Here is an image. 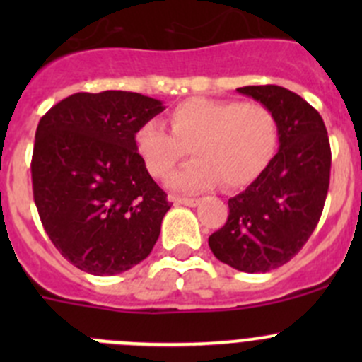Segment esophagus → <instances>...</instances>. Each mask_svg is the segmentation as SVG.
Segmentation results:
<instances>
[{"instance_id":"esophagus-1","label":"esophagus","mask_w":362,"mask_h":362,"mask_svg":"<svg viewBox=\"0 0 362 362\" xmlns=\"http://www.w3.org/2000/svg\"><path fill=\"white\" fill-rule=\"evenodd\" d=\"M175 203L178 204H185V206H198L199 199L196 198H173Z\"/></svg>"}]
</instances>
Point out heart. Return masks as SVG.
<instances>
[{
  "label": "heart",
  "instance_id": "b5f03b06",
  "mask_svg": "<svg viewBox=\"0 0 362 362\" xmlns=\"http://www.w3.org/2000/svg\"><path fill=\"white\" fill-rule=\"evenodd\" d=\"M170 129L147 120L134 133V147L148 173L163 178L191 148L194 160L168 178L178 192L206 191L222 182L226 189L252 184L279 148L275 113L261 103L189 98L168 115Z\"/></svg>",
  "mask_w": 362,
  "mask_h": 362
}]
</instances>
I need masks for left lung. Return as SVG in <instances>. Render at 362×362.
<instances>
[{
  "label": "left lung",
  "instance_id": "obj_1",
  "mask_svg": "<svg viewBox=\"0 0 362 362\" xmlns=\"http://www.w3.org/2000/svg\"><path fill=\"white\" fill-rule=\"evenodd\" d=\"M236 90L275 113L279 152L245 191L229 199L228 221L208 245L238 272L266 273L291 261L317 228L329 189V138L319 112L293 90Z\"/></svg>",
  "mask_w": 362,
  "mask_h": 362
}]
</instances>
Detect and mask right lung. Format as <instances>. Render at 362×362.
Returning a JSON list of instances; mask_svg holds the SVG:
<instances>
[{
	"mask_svg": "<svg viewBox=\"0 0 362 362\" xmlns=\"http://www.w3.org/2000/svg\"><path fill=\"white\" fill-rule=\"evenodd\" d=\"M163 110V101L138 93H76L40 120L33 196L49 238L82 272L117 275L154 249L171 204L134 133Z\"/></svg>",
	"mask_w": 362,
	"mask_h": 362,
	"instance_id": "1",
	"label": "right lung"
}]
</instances>
